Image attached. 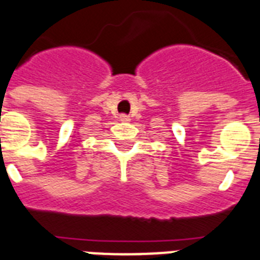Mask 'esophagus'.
Instances as JSON below:
<instances>
[{"mask_svg": "<svg viewBox=\"0 0 260 260\" xmlns=\"http://www.w3.org/2000/svg\"><path fill=\"white\" fill-rule=\"evenodd\" d=\"M131 117L128 116V115H125V113H123V115H120V121H124V123H126V121H129Z\"/></svg>", "mask_w": 260, "mask_h": 260, "instance_id": "obj_1", "label": "esophagus"}]
</instances>
